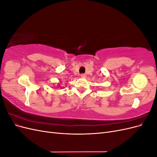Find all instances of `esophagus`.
<instances>
[{"label": "esophagus", "mask_w": 157, "mask_h": 157, "mask_svg": "<svg viewBox=\"0 0 157 157\" xmlns=\"http://www.w3.org/2000/svg\"><path fill=\"white\" fill-rule=\"evenodd\" d=\"M80 77H81V78H85V77H86V75L81 74V75H80Z\"/></svg>", "instance_id": "obj_1"}]
</instances>
